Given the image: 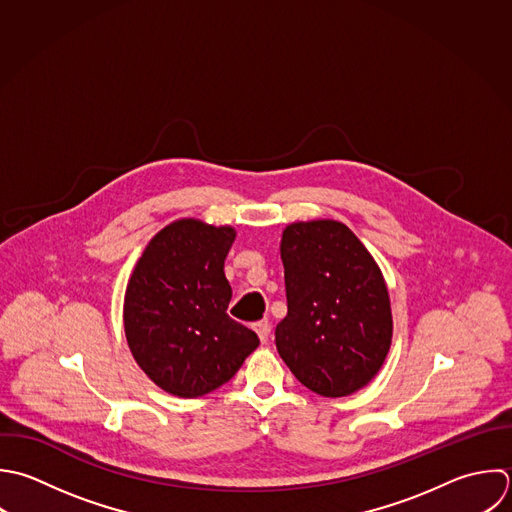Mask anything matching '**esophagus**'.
Instances as JSON below:
<instances>
[{"instance_id": "obj_1", "label": "esophagus", "mask_w": 512, "mask_h": 512, "mask_svg": "<svg viewBox=\"0 0 512 512\" xmlns=\"http://www.w3.org/2000/svg\"><path fill=\"white\" fill-rule=\"evenodd\" d=\"M253 329L257 331V335H259L261 343H267V339H269V333H271V325H269V321H267V319H263V321H257V323L253 325Z\"/></svg>"}]
</instances>
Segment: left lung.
I'll use <instances>...</instances> for the list:
<instances>
[{
    "label": "left lung",
    "instance_id": "obj_1",
    "mask_svg": "<svg viewBox=\"0 0 512 512\" xmlns=\"http://www.w3.org/2000/svg\"><path fill=\"white\" fill-rule=\"evenodd\" d=\"M287 317L275 345L291 373L317 395L347 397L385 363L393 337L383 273L357 235L321 219L283 231Z\"/></svg>",
    "mask_w": 512,
    "mask_h": 512
}]
</instances>
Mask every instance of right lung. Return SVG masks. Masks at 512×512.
<instances>
[{
  "instance_id": "obj_1",
  "label": "right lung",
  "mask_w": 512,
  "mask_h": 512,
  "mask_svg": "<svg viewBox=\"0 0 512 512\" xmlns=\"http://www.w3.org/2000/svg\"><path fill=\"white\" fill-rule=\"evenodd\" d=\"M231 227L181 219L145 247L123 305L127 345L163 391L193 399L225 385L257 349L259 337L227 315L231 287L223 265Z\"/></svg>"
}]
</instances>
